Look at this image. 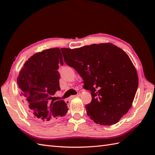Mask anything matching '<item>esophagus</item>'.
<instances>
[{"label": "esophagus", "mask_w": 155, "mask_h": 155, "mask_svg": "<svg viewBox=\"0 0 155 155\" xmlns=\"http://www.w3.org/2000/svg\"><path fill=\"white\" fill-rule=\"evenodd\" d=\"M78 96H80V94H77V95H72V96H71L70 97H69V98H68V101H71V99H72V98H74V97H78Z\"/></svg>", "instance_id": "esophagus-1"}]
</instances>
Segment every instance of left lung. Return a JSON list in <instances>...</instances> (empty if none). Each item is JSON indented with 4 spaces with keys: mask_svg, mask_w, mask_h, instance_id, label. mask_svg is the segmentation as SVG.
Wrapping results in <instances>:
<instances>
[{
    "mask_svg": "<svg viewBox=\"0 0 155 155\" xmlns=\"http://www.w3.org/2000/svg\"><path fill=\"white\" fill-rule=\"evenodd\" d=\"M64 62L74 68L90 91L88 116L101 125L117 123L132 106L139 84L135 67L127 54L111 43L62 48Z\"/></svg>",
    "mask_w": 155,
    "mask_h": 155,
    "instance_id": "8db88e82",
    "label": "left lung"
}]
</instances>
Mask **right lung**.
I'll return each mask as SVG.
<instances>
[{"instance_id":"1","label":"right lung","mask_w":155,"mask_h":155,"mask_svg":"<svg viewBox=\"0 0 155 155\" xmlns=\"http://www.w3.org/2000/svg\"><path fill=\"white\" fill-rule=\"evenodd\" d=\"M63 64L60 49H47L29 58L19 72L17 84L22 102L39 123H51L68 110L64 101L49 102L52 95L61 90L58 70Z\"/></svg>"}]
</instances>
